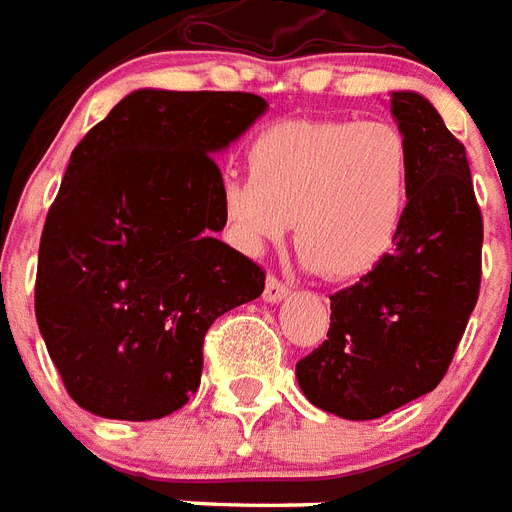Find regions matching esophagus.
I'll return each mask as SVG.
<instances>
[{
  "mask_svg": "<svg viewBox=\"0 0 512 512\" xmlns=\"http://www.w3.org/2000/svg\"><path fill=\"white\" fill-rule=\"evenodd\" d=\"M282 298H287V285H282L276 276H268L266 290H263V301H268V304H279Z\"/></svg>",
  "mask_w": 512,
  "mask_h": 512,
  "instance_id": "esophagus-1",
  "label": "esophagus"
}]
</instances>
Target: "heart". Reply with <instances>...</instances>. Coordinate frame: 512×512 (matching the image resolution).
Masks as SVG:
<instances>
[{
	"label": "heart",
	"mask_w": 512,
	"mask_h": 512,
	"mask_svg": "<svg viewBox=\"0 0 512 512\" xmlns=\"http://www.w3.org/2000/svg\"><path fill=\"white\" fill-rule=\"evenodd\" d=\"M410 195V146L388 121H282L222 184L233 238L257 255L295 222V246L325 279L369 274L391 252Z\"/></svg>",
	"instance_id": "heart-1"
}]
</instances>
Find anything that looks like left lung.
I'll return each mask as SVG.
<instances>
[{"label":"left lung","mask_w":512,"mask_h":512,"mask_svg":"<svg viewBox=\"0 0 512 512\" xmlns=\"http://www.w3.org/2000/svg\"><path fill=\"white\" fill-rule=\"evenodd\" d=\"M410 146V195L393 252L331 295V328L295 363L314 407L344 420L399 410L445 377L480 290L483 219L467 151L418 92H391Z\"/></svg>","instance_id":"8db88e82"}]
</instances>
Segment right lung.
Masks as SVG:
<instances>
[{"label": "right lung", "mask_w": 512, "mask_h": 512, "mask_svg": "<svg viewBox=\"0 0 512 512\" xmlns=\"http://www.w3.org/2000/svg\"><path fill=\"white\" fill-rule=\"evenodd\" d=\"M266 111L257 94L138 89L75 146L40 238L34 314L86 412L181 410L211 323L263 293L266 274L217 238L214 157Z\"/></svg>", "instance_id": "1"}]
</instances>
